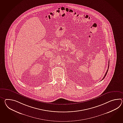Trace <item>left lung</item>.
<instances>
[{
	"label": "left lung",
	"mask_w": 123,
	"mask_h": 123,
	"mask_svg": "<svg viewBox=\"0 0 123 123\" xmlns=\"http://www.w3.org/2000/svg\"><path fill=\"white\" fill-rule=\"evenodd\" d=\"M109 65H108V70H107L106 72L105 73V76H104V77H103V78L102 79V80H103V79H104V78H105V76L107 74V72H108V69H109Z\"/></svg>",
	"instance_id": "8db88e82"
}]
</instances>
